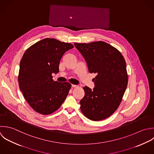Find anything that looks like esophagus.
I'll return each mask as SVG.
<instances>
[{
	"instance_id": "esophagus-1",
	"label": "esophagus",
	"mask_w": 154,
	"mask_h": 154,
	"mask_svg": "<svg viewBox=\"0 0 154 154\" xmlns=\"http://www.w3.org/2000/svg\"><path fill=\"white\" fill-rule=\"evenodd\" d=\"M71 86H72V88H77L78 86L77 85H71Z\"/></svg>"
}]
</instances>
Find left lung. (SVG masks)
<instances>
[{
  "mask_svg": "<svg viewBox=\"0 0 154 154\" xmlns=\"http://www.w3.org/2000/svg\"><path fill=\"white\" fill-rule=\"evenodd\" d=\"M85 59L95 87H84L80 109L88 119L98 121L107 118L118 108L128 84L125 60L119 51L103 41L74 43Z\"/></svg>",
  "mask_w": 154,
  "mask_h": 154,
  "instance_id": "obj_1",
  "label": "left lung"
}]
</instances>
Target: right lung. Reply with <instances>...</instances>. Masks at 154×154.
I'll return each mask as SVG.
<instances>
[{
    "label": "right lung",
    "instance_id": "1",
    "mask_svg": "<svg viewBox=\"0 0 154 154\" xmlns=\"http://www.w3.org/2000/svg\"><path fill=\"white\" fill-rule=\"evenodd\" d=\"M73 47L70 43L45 38L24 53L20 63L18 85L26 100L36 112L51 114L66 99L71 84L54 82L52 74L59 72L62 56Z\"/></svg>",
    "mask_w": 154,
    "mask_h": 154
}]
</instances>
